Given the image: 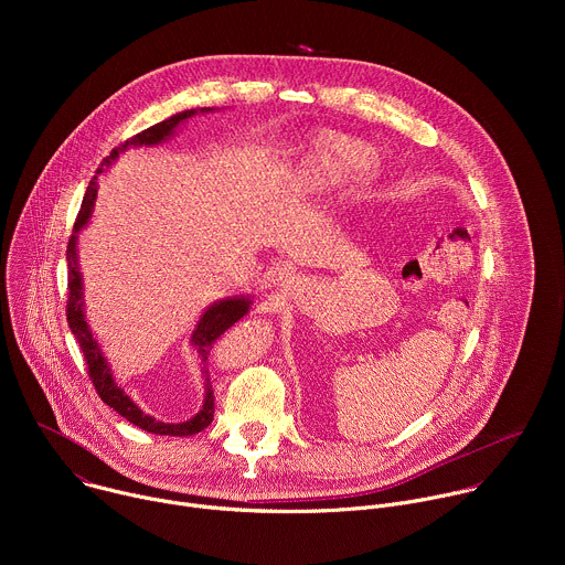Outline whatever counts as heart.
Wrapping results in <instances>:
<instances>
[{"instance_id":"b5f03b06","label":"heart","mask_w":565,"mask_h":565,"mask_svg":"<svg viewBox=\"0 0 565 565\" xmlns=\"http://www.w3.org/2000/svg\"><path fill=\"white\" fill-rule=\"evenodd\" d=\"M377 151L371 142L321 129L310 134L295 151L284 172V194L292 205L329 199L347 192L377 168Z\"/></svg>"}]
</instances>
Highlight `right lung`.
I'll return each instance as SVG.
<instances>
[{
  "instance_id": "add662e5",
  "label": "right lung",
  "mask_w": 565,
  "mask_h": 565,
  "mask_svg": "<svg viewBox=\"0 0 565 565\" xmlns=\"http://www.w3.org/2000/svg\"><path fill=\"white\" fill-rule=\"evenodd\" d=\"M216 111L214 107H201V109H185L181 114H174L172 118L158 122L140 134H136L134 138L125 140L120 147H116L105 160L103 166L98 168V174H103L114 160L127 151L129 147H156L160 142L170 140L177 129L188 122L192 116L196 114H212ZM96 199H98V177L92 179L89 188H87V194L83 199V207H79V214H77V221L73 225V234L68 238V246H66V262H68V301H66V319H68V329L71 333L75 335L79 349H83V355H85V362L89 366V377L100 395V399L105 402V405H109L116 414H120L122 418H127L131 425H136L138 429H145L149 434H156V436H194L199 431H203L212 418H214V395H212V384H210V377H207V369H205V362H207V355L212 351V344L230 329L234 327L236 321L248 315L250 306H253V295H232V297H225V299H218L214 303H210L205 308V312L199 317L196 327L192 331V338H190V344L194 347L199 360H201V373L205 377V397H203V407L199 409V414H194L190 420H183V423H163V420H156L153 416L145 414L131 395L125 393V388L116 382L114 373H111V366L107 362V358L103 355V349L98 344V340L94 338L92 333V327L87 321V312H85V284H83V273H79V255H77V236L79 232H83L92 216H94V207H96Z\"/></svg>"
}]
</instances>
